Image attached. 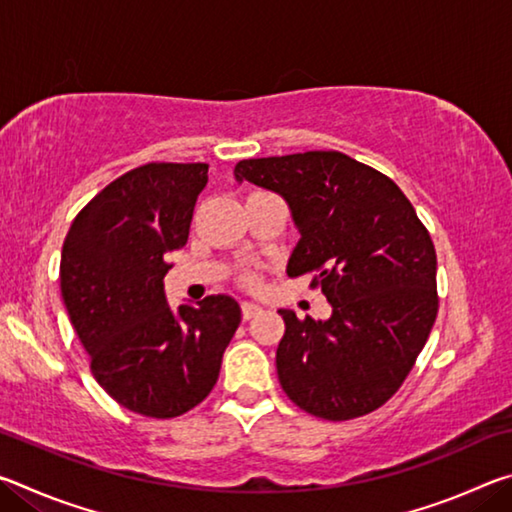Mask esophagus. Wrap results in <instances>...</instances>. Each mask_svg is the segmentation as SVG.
I'll list each match as a JSON object with an SVG mask.
<instances>
[{
	"label": "esophagus",
	"instance_id": "esophagus-1",
	"mask_svg": "<svg viewBox=\"0 0 512 512\" xmlns=\"http://www.w3.org/2000/svg\"><path fill=\"white\" fill-rule=\"evenodd\" d=\"M259 314H262V307L259 305H253V302H244V305H241V318L244 320H250Z\"/></svg>",
	"mask_w": 512,
	"mask_h": 512
}]
</instances>
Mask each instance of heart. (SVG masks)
<instances>
[{
  "instance_id": "b5f03b06",
  "label": "heart",
  "mask_w": 512,
  "mask_h": 512,
  "mask_svg": "<svg viewBox=\"0 0 512 512\" xmlns=\"http://www.w3.org/2000/svg\"><path fill=\"white\" fill-rule=\"evenodd\" d=\"M246 284H248V287H257V280H255L253 275H248V277H246Z\"/></svg>"
}]
</instances>
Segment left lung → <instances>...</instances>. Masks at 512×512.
<instances>
[{"mask_svg":"<svg viewBox=\"0 0 512 512\" xmlns=\"http://www.w3.org/2000/svg\"><path fill=\"white\" fill-rule=\"evenodd\" d=\"M239 183L289 203V277L314 273L332 316L280 309L275 366L293 404L323 420L379 409L404 384L438 314L436 248L391 178L339 151L241 160Z\"/></svg>","mask_w":512,"mask_h":512,"instance_id":"8db88e82","label":"left lung"}]
</instances>
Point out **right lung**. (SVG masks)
<instances>
[{
    "label": "right lung",
    "mask_w": 512,
    "mask_h": 512,
    "mask_svg": "<svg viewBox=\"0 0 512 512\" xmlns=\"http://www.w3.org/2000/svg\"><path fill=\"white\" fill-rule=\"evenodd\" d=\"M203 162H149L112 180L76 214L60 255V291L112 400L146 418H176L219 379L241 323L230 296L171 309L164 275L187 244Z\"/></svg>",
    "instance_id": "1"
}]
</instances>
